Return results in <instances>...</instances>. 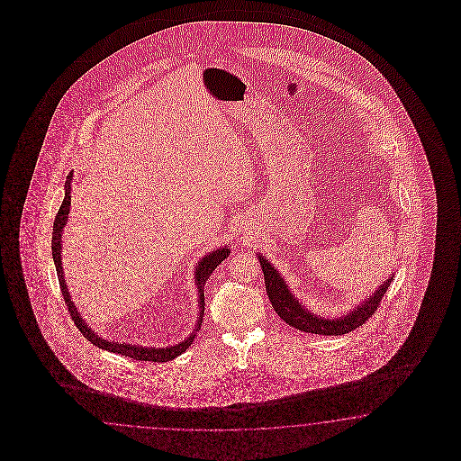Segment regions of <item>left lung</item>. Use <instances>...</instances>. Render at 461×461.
Masks as SVG:
<instances>
[{
	"label": "left lung",
	"instance_id": "obj_1",
	"mask_svg": "<svg viewBox=\"0 0 461 461\" xmlns=\"http://www.w3.org/2000/svg\"><path fill=\"white\" fill-rule=\"evenodd\" d=\"M258 260L264 270L268 299L272 303V307L276 309V312L279 314L280 320L299 331L312 333V335H345L360 328L363 322L368 321V318H372V314L377 311L380 301L392 282V277H389L375 293L372 294L368 299H365L360 306L349 311L347 316L335 318V320H322L314 312L307 311L306 307L295 299V295L289 291L287 284L284 282L279 272L260 253H258Z\"/></svg>",
	"mask_w": 461,
	"mask_h": 461
}]
</instances>
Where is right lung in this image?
<instances>
[{
  "mask_svg": "<svg viewBox=\"0 0 461 461\" xmlns=\"http://www.w3.org/2000/svg\"><path fill=\"white\" fill-rule=\"evenodd\" d=\"M70 181H72V174L68 176L66 181V195L64 201L59 208L57 212L56 221H54V231H52V257H54V264H56L57 277H59V284H60V291L64 295V301L68 304V311L70 312V318L74 324L79 328V331L86 336L93 345H96L99 348L108 349L113 353L123 355V357H130L133 360H141V362H168L174 360L176 357L182 355L185 349L189 348L194 341V336L199 330H201V322H203V316H204V284L206 280L210 279L212 270L223 262L224 258L230 255V249L223 247L218 250L210 251L204 258H201V262L195 267V284H197V291H199V320L195 322L194 331L187 336L182 343L176 345V347H167V348H145V347H137V345H128V343H114V341H106L103 338H99L86 322H84L81 314L77 312V307L74 306V303L70 301V294L66 285V279H64V272H62V264H60V238H62V228L64 224L68 223L69 218V206H70Z\"/></svg>",
  "mask_w": 461,
  "mask_h": 461,
  "instance_id": "obj_1",
  "label": "right lung"
}]
</instances>
